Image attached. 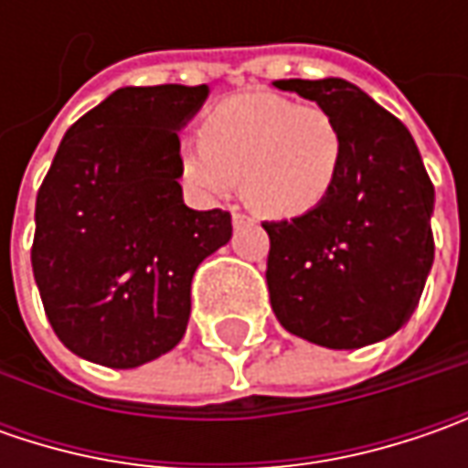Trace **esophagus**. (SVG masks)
Returning <instances> with one entry per match:
<instances>
[{"mask_svg": "<svg viewBox=\"0 0 468 468\" xmlns=\"http://www.w3.org/2000/svg\"><path fill=\"white\" fill-rule=\"evenodd\" d=\"M250 221H252V218H250L247 213H242V210H231V224L237 226V229H239V226H247Z\"/></svg>", "mask_w": 468, "mask_h": 468, "instance_id": "1", "label": "esophagus"}]
</instances>
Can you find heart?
<instances>
[{"instance_id":"obj_1","label":"heart","mask_w":468,"mask_h":468,"mask_svg":"<svg viewBox=\"0 0 468 468\" xmlns=\"http://www.w3.org/2000/svg\"><path fill=\"white\" fill-rule=\"evenodd\" d=\"M203 140H185L179 166L189 187L224 197L242 182L252 210L273 218L320 206L344 164V133L323 106L276 93L224 101L203 122Z\"/></svg>"}]
</instances>
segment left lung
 <instances>
[{
    "instance_id": "1",
    "label": "left lung",
    "mask_w": 468,
    "mask_h": 468,
    "mask_svg": "<svg viewBox=\"0 0 468 468\" xmlns=\"http://www.w3.org/2000/svg\"><path fill=\"white\" fill-rule=\"evenodd\" d=\"M338 119L344 164L328 197L265 221L271 307L289 333L325 349H362L399 331L435 261V187L404 122L341 78L276 80Z\"/></svg>"
}]
</instances>
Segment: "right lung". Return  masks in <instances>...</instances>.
Segmentation results:
<instances>
[{"instance_id": "right-lung-1", "label": "right lung", "mask_w": 468, "mask_h": 468, "mask_svg": "<svg viewBox=\"0 0 468 468\" xmlns=\"http://www.w3.org/2000/svg\"><path fill=\"white\" fill-rule=\"evenodd\" d=\"M207 85L119 88L59 143L36 197L33 276L67 349L133 369L187 331L197 265L231 239V216L192 210L179 130Z\"/></svg>"}]
</instances>
